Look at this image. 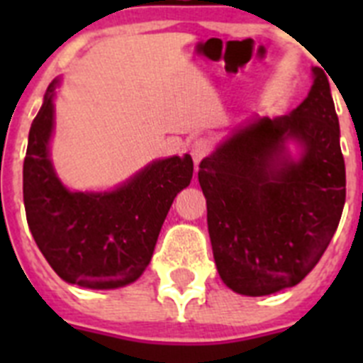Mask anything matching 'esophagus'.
I'll return each mask as SVG.
<instances>
[{"instance_id": "1", "label": "esophagus", "mask_w": 363, "mask_h": 363, "mask_svg": "<svg viewBox=\"0 0 363 363\" xmlns=\"http://www.w3.org/2000/svg\"><path fill=\"white\" fill-rule=\"evenodd\" d=\"M211 152V142L207 138H198L196 142L192 143L191 147V154H192V160L196 163V169H198V163Z\"/></svg>"}]
</instances>
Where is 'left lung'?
<instances>
[{
	"label": "left lung",
	"mask_w": 363,
	"mask_h": 363,
	"mask_svg": "<svg viewBox=\"0 0 363 363\" xmlns=\"http://www.w3.org/2000/svg\"><path fill=\"white\" fill-rule=\"evenodd\" d=\"M313 72L309 94L289 116L251 121L200 163L214 262L234 293L265 296L300 284L342 218L338 116L325 72ZM287 139L304 147L300 162L286 156Z\"/></svg>",
	"instance_id": "8db88e82"
}]
</instances>
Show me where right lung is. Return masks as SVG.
Instances as JSON below:
<instances>
[{
    "label": "right lung",
    "mask_w": 363,
    "mask_h": 363,
    "mask_svg": "<svg viewBox=\"0 0 363 363\" xmlns=\"http://www.w3.org/2000/svg\"><path fill=\"white\" fill-rule=\"evenodd\" d=\"M47 89L28 133L23 201L28 229L62 280L86 289H116L142 277L152 258L176 194L191 184L192 158L160 160L120 189L104 194L70 192L49 160L54 125Z\"/></svg>",
    "instance_id": "add662e5"
}]
</instances>
